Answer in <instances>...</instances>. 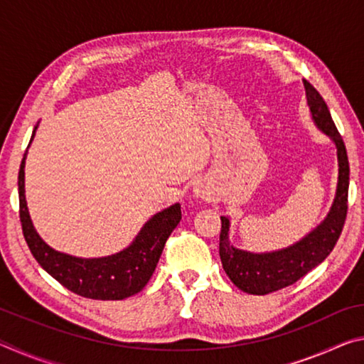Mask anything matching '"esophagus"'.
I'll list each match as a JSON object with an SVG mask.
<instances>
[{
	"instance_id": "1",
	"label": "esophagus",
	"mask_w": 364,
	"mask_h": 364,
	"mask_svg": "<svg viewBox=\"0 0 364 364\" xmlns=\"http://www.w3.org/2000/svg\"><path fill=\"white\" fill-rule=\"evenodd\" d=\"M197 191V194L199 196H204V191H200V189H196Z\"/></svg>"
}]
</instances>
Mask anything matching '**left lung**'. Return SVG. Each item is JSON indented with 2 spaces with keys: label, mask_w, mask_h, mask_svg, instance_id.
Returning <instances> with one entry per match:
<instances>
[{
  "label": "left lung",
  "mask_w": 364,
  "mask_h": 364,
  "mask_svg": "<svg viewBox=\"0 0 364 364\" xmlns=\"http://www.w3.org/2000/svg\"><path fill=\"white\" fill-rule=\"evenodd\" d=\"M306 102L316 127L334 141L338 160V181L334 202L321 225L286 249L267 252V254H252L247 250L236 249L230 242V218L221 217L220 232V258L221 264L230 279L241 291L254 295H264L297 282L326 260L337 244L347 218L348 202V180L350 167L347 149L343 139L337 132L328 106L315 86L304 80Z\"/></svg>",
  "instance_id": "1"
}]
</instances>
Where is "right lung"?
<instances>
[{
  "mask_svg": "<svg viewBox=\"0 0 364 364\" xmlns=\"http://www.w3.org/2000/svg\"><path fill=\"white\" fill-rule=\"evenodd\" d=\"M36 130V127H35ZM35 130L32 134L33 141ZM28 143V146H30ZM26 157L19 170V217L27 245L40 267L73 294L95 300H123L143 291L156 269L168 236L181 220V205L159 212L141 228L134 241L119 254L78 258L49 247L35 231L26 200Z\"/></svg>",
  "mask_w": 364,
  "mask_h": 364,
  "instance_id": "right-lung-1",
  "label": "right lung"
}]
</instances>
